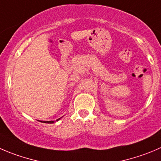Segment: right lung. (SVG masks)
Segmentation results:
<instances>
[{
    "mask_svg": "<svg viewBox=\"0 0 161 161\" xmlns=\"http://www.w3.org/2000/svg\"><path fill=\"white\" fill-rule=\"evenodd\" d=\"M60 119H61V118L57 119V121H58V120H60ZM40 122H42V123H46V124H53V123L55 122V121H40Z\"/></svg>",
    "mask_w": 161,
    "mask_h": 161,
    "instance_id": "1",
    "label": "right lung"
}]
</instances>
